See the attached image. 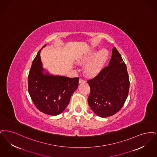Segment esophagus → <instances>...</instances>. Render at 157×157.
Segmentation results:
<instances>
[{"label":"esophagus","mask_w":157,"mask_h":157,"mask_svg":"<svg viewBox=\"0 0 157 157\" xmlns=\"http://www.w3.org/2000/svg\"><path fill=\"white\" fill-rule=\"evenodd\" d=\"M86 82V80H83V79H82V78H80V80H79V83H80V84L84 83V82Z\"/></svg>","instance_id":"obj_1"}]
</instances>
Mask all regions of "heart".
<instances>
[{
    "label": "heart",
    "mask_w": 157,
    "mask_h": 157,
    "mask_svg": "<svg viewBox=\"0 0 157 157\" xmlns=\"http://www.w3.org/2000/svg\"><path fill=\"white\" fill-rule=\"evenodd\" d=\"M109 56L108 51L102 48L98 52L92 50L82 56L78 60L80 63H84L89 61L84 67V72L89 76H94L101 70Z\"/></svg>",
    "instance_id": "heart-1"
}]
</instances>
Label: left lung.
I'll return each instance as SVG.
<instances>
[{
    "label": "left lung",
    "instance_id": "obj_1",
    "mask_svg": "<svg viewBox=\"0 0 157 157\" xmlns=\"http://www.w3.org/2000/svg\"><path fill=\"white\" fill-rule=\"evenodd\" d=\"M90 87L88 103L97 116H113L122 108L128 94L129 77L121 55L113 48L109 66L87 81Z\"/></svg>",
    "mask_w": 157,
    "mask_h": 157
}]
</instances>
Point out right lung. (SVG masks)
<instances>
[{
	"label": "right lung",
	"mask_w": 157,
	"mask_h": 157,
	"mask_svg": "<svg viewBox=\"0 0 157 157\" xmlns=\"http://www.w3.org/2000/svg\"><path fill=\"white\" fill-rule=\"evenodd\" d=\"M41 50L33 61L29 71L28 91L37 109L48 115L57 116L68 105L71 95L78 87L79 78L50 75L43 67Z\"/></svg>",
	"instance_id": "obj_1"
}]
</instances>
